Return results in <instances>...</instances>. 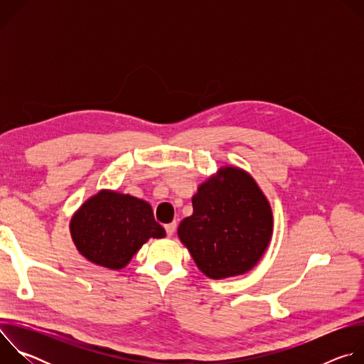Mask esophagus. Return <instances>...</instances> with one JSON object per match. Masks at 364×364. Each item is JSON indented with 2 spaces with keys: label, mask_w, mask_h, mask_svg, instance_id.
<instances>
[{
  "label": "esophagus",
  "mask_w": 364,
  "mask_h": 364,
  "mask_svg": "<svg viewBox=\"0 0 364 364\" xmlns=\"http://www.w3.org/2000/svg\"><path fill=\"white\" fill-rule=\"evenodd\" d=\"M166 228V232H167V235L168 236H173V233L176 232V228H177V223L176 222H171V223H168V225H166L164 226Z\"/></svg>",
  "instance_id": "1"
}]
</instances>
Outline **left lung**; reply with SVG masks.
Segmentation results:
<instances>
[{
    "mask_svg": "<svg viewBox=\"0 0 364 364\" xmlns=\"http://www.w3.org/2000/svg\"><path fill=\"white\" fill-rule=\"evenodd\" d=\"M193 215L177 235L197 268L210 279L249 272L261 261L274 232L271 204L253 177L223 166L191 198Z\"/></svg>",
    "mask_w": 364,
    "mask_h": 364,
    "instance_id": "obj_1",
    "label": "left lung"
}]
</instances>
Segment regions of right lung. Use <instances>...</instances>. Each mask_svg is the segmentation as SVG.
I'll return each instance as SVG.
<instances>
[{
    "label": "right lung",
    "mask_w": 364,
    "mask_h": 364,
    "mask_svg": "<svg viewBox=\"0 0 364 364\" xmlns=\"http://www.w3.org/2000/svg\"><path fill=\"white\" fill-rule=\"evenodd\" d=\"M69 229L85 259L112 271L124 269L148 239L166 236L149 203L109 188L85 200L73 213Z\"/></svg>",
    "instance_id": "right-lung-1"
}]
</instances>
